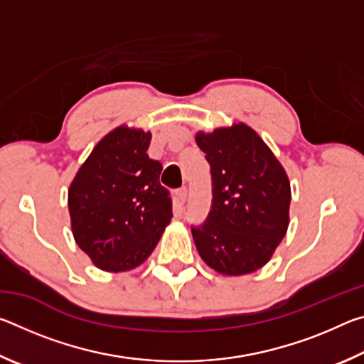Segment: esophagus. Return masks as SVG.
Masks as SVG:
<instances>
[{"instance_id":"esophagus-1","label":"esophagus","mask_w":364,"mask_h":364,"mask_svg":"<svg viewBox=\"0 0 364 364\" xmlns=\"http://www.w3.org/2000/svg\"><path fill=\"white\" fill-rule=\"evenodd\" d=\"M176 197H178V200H180V204H184V202H186V199H188V189H186V186L176 189Z\"/></svg>"}]
</instances>
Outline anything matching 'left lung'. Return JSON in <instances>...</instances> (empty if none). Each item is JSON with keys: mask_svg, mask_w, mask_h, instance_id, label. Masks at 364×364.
<instances>
[{"mask_svg": "<svg viewBox=\"0 0 364 364\" xmlns=\"http://www.w3.org/2000/svg\"><path fill=\"white\" fill-rule=\"evenodd\" d=\"M196 143L212 175V207L191 226L197 252L226 276L254 273L286 236L291 183L279 160L245 123L199 132Z\"/></svg>", "mask_w": 364, "mask_h": 364, "instance_id": "obj_1", "label": "left lung"}]
</instances>
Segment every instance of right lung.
Masks as SVG:
<instances>
[{
	"label": "right lung",
	"instance_id": "right-lung-1",
	"mask_svg": "<svg viewBox=\"0 0 364 364\" xmlns=\"http://www.w3.org/2000/svg\"><path fill=\"white\" fill-rule=\"evenodd\" d=\"M152 134L117 127L95 146L69 188L75 242L97 268L139 267L170 223L171 199L162 164L147 156Z\"/></svg>",
	"mask_w": 364,
	"mask_h": 364
}]
</instances>
